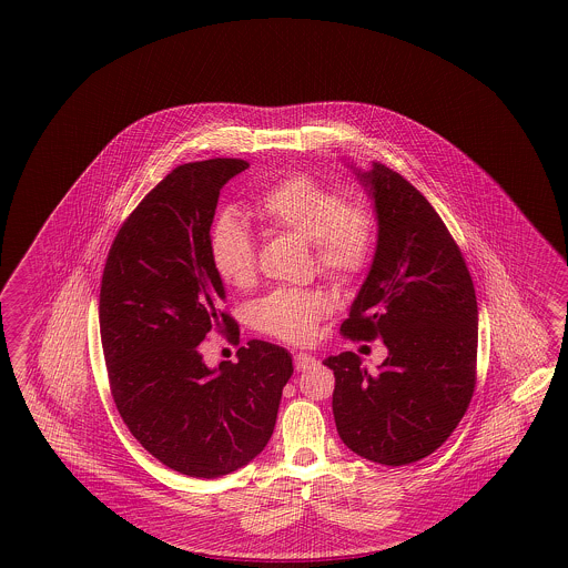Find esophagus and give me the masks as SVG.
I'll use <instances>...</instances> for the list:
<instances>
[{"label": "esophagus", "mask_w": 568, "mask_h": 568, "mask_svg": "<svg viewBox=\"0 0 568 568\" xmlns=\"http://www.w3.org/2000/svg\"><path fill=\"white\" fill-rule=\"evenodd\" d=\"M293 364H295V371H297V373H302V371L314 368V366L318 364V361H316L314 356H310V354H295Z\"/></svg>", "instance_id": "esophagus-1"}]
</instances>
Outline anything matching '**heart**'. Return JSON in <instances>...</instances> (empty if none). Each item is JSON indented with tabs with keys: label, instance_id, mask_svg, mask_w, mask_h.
<instances>
[{
	"label": "heart",
	"instance_id": "1",
	"mask_svg": "<svg viewBox=\"0 0 568 568\" xmlns=\"http://www.w3.org/2000/svg\"><path fill=\"white\" fill-rule=\"evenodd\" d=\"M262 224L273 233L312 241L321 273L337 283L364 275L375 258L377 219L362 202H345L337 187L310 174H290L262 193L256 204ZM214 273L235 290L256 281V241L233 207L223 210L207 233ZM328 314L321 292L276 290L254 306V327L287 344H308Z\"/></svg>",
	"mask_w": 568,
	"mask_h": 568
}]
</instances>
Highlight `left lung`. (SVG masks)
I'll return each instance as SVG.
<instances>
[{
    "label": "left lung",
    "instance_id": "left-lung-1",
    "mask_svg": "<svg viewBox=\"0 0 568 568\" xmlns=\"http://www.w3.org/2000/svg\"><path fill=\"white\" fill-rule=\"evenodd\" d=\"M375 200V258L342 335L387 345L377 375L354 352L328 356L333 416L345 446L378 465L433 454L463 420L477 383L479 312L446 224L402 174L356 171Z\"/></svg>",
    "mask_w": 568,
    "mask_h": 568
}]
</instances>
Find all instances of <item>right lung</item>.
Masks as SVG:
<instances>
[{"instance_id":"obj_1","label":"right lung","mask_w":568,"mask_h":568,"mask_svg":"<svg viewBox=\"0 0 568 568\" xmlns=\"http://www.w3.org/2000/svg\"><path fill=\"white\" fill-rule=\"evenodd\" d=\"M247 166L240 158L176 166L122 223L103 266L100 333L116 410L162 465L200 479L258 456L293 373L287 349L258 339L235 364L202 361L210 331L240 344L207 233L221 190Z\"/></svg>"}]
</instances>
